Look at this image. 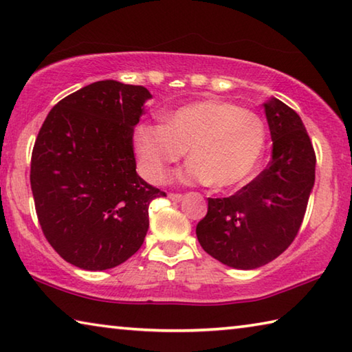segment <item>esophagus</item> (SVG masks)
I'll list each match as a JSON object with an SVG mask.
<instances>
[{
    "label": "esophagus",
    "mask_w": 352,
    "mask_h": 352,
    "mask_svg": "<svg viewBox=\"0 0 352 352\" xmlns=\"http://www.w3.org/2000/svg\"><path fill=\"white\" fill-rule=\"evenodd\" d=\"M172 201H182L183 200V194H178V192H170L168 195Z\"/></svg>",
    "instance_id": "34e87169"
}]
</instances>
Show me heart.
<instances>
[{"instance_id": "obj_1", "label": "heart", "mask_w": 352, "mask_h": 352, "mask_svg": "<svg viewBox=\"0 0 352 352\" xmlns=\"http://www.w3.org/2000/svg\"><path fill=\"white\" fill-rule=\"evenodd\" d=\"M266 144V129L257 113L220 100L197 101L170 112L163 126L142 124L135 131L140 168L160 183L169 166L188 151L186 177L214 190L246 183L257 169Z\"/></svg>"}]
</instances>
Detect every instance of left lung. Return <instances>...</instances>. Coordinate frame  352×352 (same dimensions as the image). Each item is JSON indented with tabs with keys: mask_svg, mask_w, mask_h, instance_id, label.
<instances>
[{
	"mask_svg": "<svg viewBox=\"0 0 352 352\" xmlns=\"http://www.w3.org/2000/svg\"><path fill=\"white\" fill-rule=\"evenodd\" d=\"M265 112L270 166L234 195L208 198L195 231L204 251L235 270H255L289 248L316 180V152L298 113L277 98L265 103Z\"/></svg>",
	"mask_w": 352,
	"mask_h": 352,
	"instance_id": "8db88e82",
	"label": "left lung"
}]
</instances>
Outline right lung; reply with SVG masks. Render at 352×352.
<instances>
[{
  "mask_svg": "<svg viewBox=\"0 0 352 352\" xmlns=\"http://www.w3.org/2000/svg\"><path fill=\"white\" fill-rule=\"evenodd\" d=\"M152 95L104 80L58 101L32 151L30 186L44 237L87 271L123 263L142 248L149 204L166 192L137 174L133 126Z\"/></svg>",
  "mask_w": 352,
  "mask_h": 352,
  "instance_id": "add662e5",
  "label": "right lung"
}]
</instances>
